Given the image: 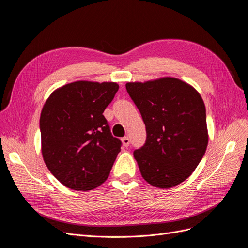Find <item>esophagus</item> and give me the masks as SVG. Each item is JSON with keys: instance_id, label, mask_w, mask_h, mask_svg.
<instances>
[{"instance_id": "obj_1", "label": "esophagus", "mask_w": 248, "mask_h": 248, "mask_svg": "<svg viewBox=\"0 0 248 248\" xmlns=\"http://www.w3.org/2000/svg\"><path fill=\"white\" fill-rule=\"evenodd\" d=\"M122 142H123V146L124 147H128L129 144H130V140H129L128 137H124L122 139Z\"/></svg>"}]
</instances>
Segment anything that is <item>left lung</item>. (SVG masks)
Listing matches in <instances>:
<instances>
[{
    "instance_id": "left-lung-1",
    "label": "left lung",
    "mask_w": 248,
    "mask_h": 248,
    "mask_svg": "<svg viewBox=\"0 0 248 248\" xmlns=\"http://www.w3.org/2000/svg\"><path fill=\"white\" fill-rule=\"evenodd\" d=\"M126 90L146 125L145 145L133 152L142 178L158 188L185 181L208 146L206 108L201 95L175 78L127 82Z\"/></svg>"
}]
</instances>
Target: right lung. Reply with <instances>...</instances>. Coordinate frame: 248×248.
Wrapping results in <instances>:
<instances>
[{
    "label": "right lung",
    "instance_id": "1",
    "mask_svg": "<svg viewBox=\"0 0 248 248\" xmlns=\"http://www.w3.org/2000/svg\"><path fill=\"white\" fill-rule=\"evenodd\" d=\"M116 82L79 80L57 89L40 116L41 150L47 169L74 190H91L108 179L122 141L112 137L104 109Z\"/></svg>",
    "mask_w": 248,
    "mask_h": 248
}]
</instances>
